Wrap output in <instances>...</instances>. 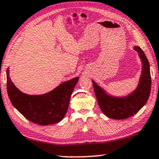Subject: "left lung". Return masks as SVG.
Returning a JSON list of instances; mask_svg holds the SVG:
<instances>
[{"instance_id": "1", "label": "left lung", "mask_w": 159, "mask_h": 159, "mask_svg": "<svg viewBox=\"0 0 159 159\" xmlns=\"http://www.w3.org/2000/svg\"><path fill=\"white\" fill-rule=\"evenodd\" d=\"M134 49L138 52L143 62V70L138 86L132 93L124 97L111 96L92 81L101 111L107 117L113 119H126L134 116L147 102L151 94V77L149 62L140 47L135 46Z\"/></svg>"}]
</instances>
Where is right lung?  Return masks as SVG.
<instances>
[{
    "mask_svg": "<svg viewBox=\"0 0 159 159\" xmlns=\"http://www.w3.org/2000/svg\"><path fill=\"white\" fill-rule=\"evenodd\" d=\"M7 92L14 107L31 122L48 125L63 119L68 108L70 99L78 77L61 84L50 92L41 95L22 93L11 81L9 70H6Z\"/></svg>",
    "mask_w": 159,
    "mask_h": 159,
    "instance_id": "1",
    "label": "right lung"
}]
</instances>
